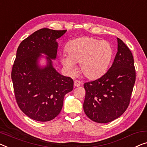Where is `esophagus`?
<instances>
[{
	"mask_svg": "<svg viewBox=\"0 0 147 147\" xmlns=\"http://www.w3.org/2000/svg\"><path fill=\"white\" fill-rule=\"evenodd\" d=\"M80 84H81V83L79 80H75L74 82V86L75 87L79 86H80Z\"/></svg>",
	"mask_w": 147,
	"mask_h": 147,
	"instance_id": "1",
	"label": "esophagus"
}]
</instances>
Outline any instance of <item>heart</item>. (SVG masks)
I'll return each instance as SVG.
<instances>
[{"instance_id":"heart-1","label":"heart","mask_w":147,"mask_h":147,"mask_svg":"<svg viewBox=\"0 0 147 147\" xmlns=\"http://www.w3.org/2000/svg\"><path fill=\"white\" fill-rule=\"evenodd\" d=\"M67 55H63L61 62L70 74L77 71L76 63H80L82 73L90 79L100 77L106 71L112 56V49L106 41L91 38H80L67 44Z\"/></svg>"}]
</instances>
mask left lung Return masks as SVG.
<instances>
[{
    "label": "left lung",
    "instance_id": "obj_1",
    "mask_svg": "<svg viewBox=\"0 0 147 147\" xmlns=\"http://www.w3.org/2000/svg\"><path fill=\"white\" fill-rule=\"evenodd\" d=\"M117 52L111 67L98 79L84 84L86 115L99 123L112 121L129 104L136 73L132 53L117 38Z\"/></svg>",
    "mask_w": 147,
    "mask_h": 147
}]
</instances>
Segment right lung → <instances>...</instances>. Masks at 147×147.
Masks as SVG:
<instances>
[{
    "label": "right lung",
    "instance_id": "1",
    "mask_svg": "<svg viewBox=\"0 0 147 147\" xmlns=\"http://www.w3.org/2000/svg\"><path fill=\"white\" fill-rule=\"evenodd\" d=\"M66 32L42 28L22 41L17 49L11 73L15 98L20 109L36 121L56 117L65 95L73 89V80L57 72L51 61L57 57V39ZM41 53L48 55L45 67L38 64Z\"/></svg>",
    "mask_w": 147,
    "mask_h": 147
}]
</instances>
